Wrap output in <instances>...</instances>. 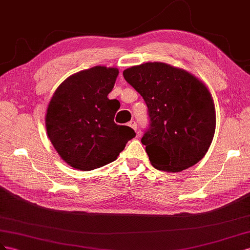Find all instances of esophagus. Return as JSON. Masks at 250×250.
Here are the masks:
<instances>
[{"instance_id": "1", "label": "esophagus", "mask_w": 250, "mask_h": 250, "mask_svg": "<svg viewBox=\"0 0 250 250\" xmlns=\"http://www.w3.org/2000/svg\"><path fill=\"white\" fill-rule=\"evenodd\" d=\"M127 125H129V126H131L133 130H135V131H136V130H137V124H136V121H134V120H131V121H130V123H129V124H127Z\"/></svg>"}]
</instances>
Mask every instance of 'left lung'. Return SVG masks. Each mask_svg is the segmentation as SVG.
Returning <instances> with one entry per match:
<instances>
[{
    "label": "left lung",
    "mask_w": 250,
    "mask_h": 250,
    "mask_svg": "<svg viewBox=\"0 0 250 250\" xmlns=\"http://www.w3.org/2000/svg\"><path fill=\"white\" fill-rule=\"evenodd\" d=\"M124 77L148 109L149 125L141 142L152 166L176 173L200 161L216 130L206 85L188 71L158 62L125 69Z\"/></svg>",
    "instance_id": "left-lung-1"
}]
</instances>
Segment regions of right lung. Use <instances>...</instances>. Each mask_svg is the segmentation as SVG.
<instances>
[{
    "mask_svg": "<svg viewBox=\"0 0 250 250\" xmlns=\"http://www.w3.org/2000/svg\"><path fill=\"white\" fill-rule=\"evenodd\" d=\"M117 68L96 66L69 76L48 104V137L62 159L81 170H92L116 160L135 137L130 126L114 123L118 110L109 99Z\"/></svg>",
    "mask_w": 250,
    "mask_h": 250,
    "instance_id": "add662e5",
    "label": "right lung"
}]
</instances>
